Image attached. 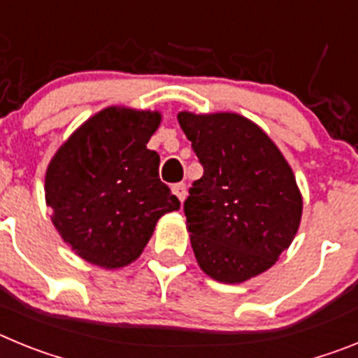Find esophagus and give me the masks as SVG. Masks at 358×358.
Segmentation results:
<instances>
[{"label": "esophagus", "instance_id": "obj_1", "mask_svg": "<svg viewBox=\"0 0 358 358\" xmlns=\"http://www.w3.org/2000/svg\"><path fill=\"white\" fill-rule=\"evenodd\" d=\"M172 192L177 195V199H179V201H181V202L185 201L186 195H188V189H186L185 182H177V185H173L172 186Z\"/></svg>", "mask_w": 358, "mask_h": 358}]
</instances>
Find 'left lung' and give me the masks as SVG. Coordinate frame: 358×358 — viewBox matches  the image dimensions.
<instances>
[{"mask_svg":"<svg viewBox=\"0 0 358 358\" xmlns=\"http://www.w3.org/2000/svg\"><path fill=\"white\" fill-rule=\"evenodd\" d=\"M177 120L204 169L185 201L199 267L220 283L265 273L301 222L303 197L290 164L242 115L181 110Z\"/></svg>","mask_w":358,"mask_h":358,"instance_id":"left-lung-1","label":"left lung"}]
</instances>
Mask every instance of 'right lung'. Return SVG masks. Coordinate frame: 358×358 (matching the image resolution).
I'll list each match as a JSON object with an SVG mask.
<instances>
[{"instance_id": "add662e5", "label": "right lung", "mask_w": 358, "mask_h": 358, "mask_svg": "<svg viewBox=\"0 0 358 358\" xmlns=\"http://www.w3.org/2000/svg\"><path fill=\"white\" fill-rule=\"evenodd\" d=\"M159 110L110 106L59 147L44 176L46 204L61 238L82 260L122 268L140 258L157 220L181 202L159 179L148 150Z\"/></svg>"}]
</instances>
